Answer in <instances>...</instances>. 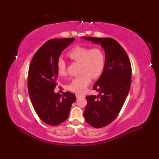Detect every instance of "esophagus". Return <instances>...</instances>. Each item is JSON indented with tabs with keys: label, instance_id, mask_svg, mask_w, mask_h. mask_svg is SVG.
<instances>
[{
	"label": "esophagus",
	"instance_id": "1",
	"mask_svg": "<svg viewBox=\"0 0 159 159\" xmlns=\"http://www.w3.org/2000/svg\"><path fill=\"white\" fill-rule=\"evenodd\" d=\"M75 96H76L77 98H80V97H85L84 95H83V94H75Z\"/></svg>",
	"mask_w": 159,
	"mask_h": 159
}]
</instances>
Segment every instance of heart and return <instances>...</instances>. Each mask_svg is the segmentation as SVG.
<instances>
[{
	"mask_svg": "<svg viewBox=\"0 0 159 159\" xmlns=\"http://www.w3.org/2000/svg\"><path fill=\"white\" fill-rule=\"evenodd\" d=\"M67 55L73 61L81 63L82 73L80 76L72 80L68 85V89L73 93L81 94L89 85L91 78L96 79L103 73L106 63L105 52L98 47L91 48L77 46L69 50ZM57 72L59 76H65L66 74V63L62 58H59L57 61Z\"/></svg>",
	"mask_w": 159,
	"mask_h": 159,
	"instance_id": "b5f03b06",
	"label": "heart"
}]
</instances>
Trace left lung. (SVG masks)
Returning <instances> with one entry per match:
<instances>
[{"label": "left lung", "instance_id": "left-lung-1", "mask_svg": "<svg viewBox=\"0 0 159 159\" xmlns=\"http://www.w3.org/2000/svg\"><path fill=\"white\" fill-rule=\"evenodd\" d=\"M100 44L106 63L103 73L93 86L99 93L87 96L84 115L93 127L101 128L111 124L118 115L129 93L131 84V65L126 52L114 39L81 37Z\"/></svg>", "mask_w": 159, "mask_h": 159}]
</instances>
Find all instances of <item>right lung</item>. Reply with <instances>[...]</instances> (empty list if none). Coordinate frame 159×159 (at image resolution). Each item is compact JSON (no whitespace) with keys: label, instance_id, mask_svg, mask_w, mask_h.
Here are the masks:
<instances>
[{"label":"right lung","instance_id":"add662e5","mask_svg":"<svg viewBox=\"0 0 159 159\" xmlns=\"http://www.w3.org/2000/svg\"><path fill=\"white\" fill-rule=\"evenodd\" d=\"M75 38L52 39L34 54L28 75V89L37 115L43 122L56 126L69 117L72 104L76 100L74 94L55 93L57 85V63L61 52Z\"/></svg>","mask_w":159,"mask_h":159}]
</instances>
